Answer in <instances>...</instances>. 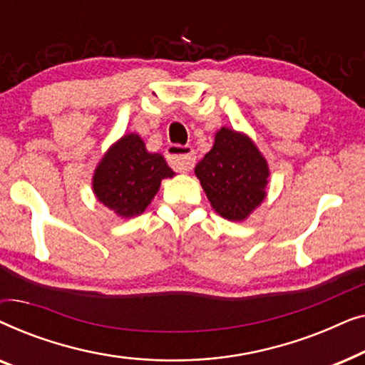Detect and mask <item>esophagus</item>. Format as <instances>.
<instances>
[{
  "instance_id": "34e87169",
  "label": "esophagus",
  "mask_w": 365,
  "mask_h": 365,
  "mask_svg": "<svg viewBox=\"0 0 365 365\" xmlns=\"http://www.w3.org/2000/svg\"><path fill=\"white\" fill-rule=\"evenodd\" d=\"M168 163L171 164L173 169L179 173H187L194 168L196 158H194V149L191 146H179L173 144L168 149Z\"/></svg>"
}]
</instances>
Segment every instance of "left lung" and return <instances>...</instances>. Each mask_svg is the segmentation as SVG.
I'll use <instances>...</instances> for the list:
<instances>
[{"mask_svg":"<svg viewBox=\"0 0 365 365\" xmlns=\"http://www.w3.org/2000/svg\"><path fill=\"white\" fill-rule=\"evenodd\" d=\"M219 216L242 221L266 197V159L244 134L222 128L214 146L194 169Z\"/></svg>","mask_w":365,"mask_h":365,"instance_id":"1","label":"left lung"}]
</instances>
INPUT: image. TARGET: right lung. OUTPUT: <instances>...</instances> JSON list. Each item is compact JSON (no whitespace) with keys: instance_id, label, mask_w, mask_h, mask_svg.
Returning a JSON list of instances; mask_svg holds the SVG:
<instances>
[{"instance_id":"1","label":"right lung","mask_w":365,"mask_h":365,"mask_svg":"<svg viewBox=\"0 0 365 365\" xmlns=\"http://www.w3.org/2000/svg\"><path fill=\"white\" fill-rule=\"evenodd\" d=\"M174 176L164 158L148 153L138 134L119 139L104 154L93 178L98 201L123 217L144 212L164 178Z\"/></svg>"}]
</instances>
